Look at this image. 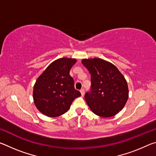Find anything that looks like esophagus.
<instances>
[{"label":"esophagus","mask_w":156,"mask_h":156,"mask_svg":"<svg viewBox=\"0 0 156 156\" xmlns=\"http://www.w3.org/2000/svg\"><path fill=\"white\" fill-rule=\"evenodd\" d=\"M80 93H81V95L82 96H84V89H81L80 90Z\"/></svg>","instance_id":"34e87169"}]
</instances>
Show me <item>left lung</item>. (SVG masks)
Masks as SVG:
<instances>
[{
  "instance_id": "obj_1",
  "label": "left lung",
  "mask_w": 156,
  "mask_h": 156,
  "mask_svg": "<svg viewBox=\"0 0 156 156\" xmlns=\"http://www.w3.org/2000/svg\"><path fill=\"white\" fill-rule=\"evenodd\" d=\"M91 74V91L84 95L95 114L109 118L123 109L129 97L127 83L114 65L98 58L82 60Z\"/></svg>"
}]
</instances>
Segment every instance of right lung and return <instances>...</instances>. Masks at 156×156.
Here are the masks:
<instances>
[{"mask_svg": "<svg viewBox=\"0 0 156 156\" xmlns=\"http://www.w3.org/2000/svg\"><path fill=\"white\" fill-rule=\"evenodd\" d=\"M76 59L62 58L51 62L39 76L34 87L37 109L48 117H57L69 109L73 100L81 96L74 88L69 71Z\"/></svg>", "mask_w": 156, "mask_h": 156, "instance_id": "1", "label": "right lung"}]
</instances>
